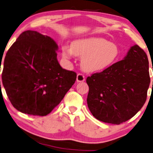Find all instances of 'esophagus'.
<instances>
[{
	"instance_id": "esophagus-1",
	"label": "esophagus",
	"mask_w": 153,
	"mask_h": 153,
	"mask_svg": "<svg viewBox=\"0 0 153 153\" xmlns=\"http://www.w3.org/2000/svg\"><path fill=\"white\" fill-rule=\"evenodd\" d=\"M85 78L84 75L82 74H77V76H76V81L77 82H83L85 81Z\"/></svg>"
}]
</instances>
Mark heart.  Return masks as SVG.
Returning <instances> with one entry per match:
<instances>
[{
	"label": "heart",
	"instance_id": "heart-1",
	"mask_svg": "<svg viewBox=\"0 0 153 153\" xmlns=\"http://www.w3.org/2000/svg\"><path fill=\"white\" fill-rule=\"evenodd\" d=\"M119 54L116 44L96 37L76 39L72 42L70 48L68 46L62 48V55L66 59H71L74 55L81 57V66L88 72L106 68L116 62Z\"/></svg>",
	"mask_w": 153,
	"mask_h": 153
}]
</instances>
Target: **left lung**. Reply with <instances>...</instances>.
<instances>
[{"label":"left lung","mask_w":153,"mask_h":153,"mask_svg":"<svg viewBox=\"0 0 153 153\" xmlns=\"http://www.w3.org/2000/svg\"><path fill=\"white\" fill-rule=\"evenodd\" d=\"M149 59L139 46L129 49L124 59L88 76L87 102L94 117L120 124L142 109L150 82Z\"/></svg>","instance_id":"obj_1"}]
</instances>
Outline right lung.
Wrapping results in <instances>:
<instances>
[{"instance_id":"1","label":"right lung","mask_w":153,"mask_h":153,"mask_svg":"<svg viewBox=\"0 0 153 153\" xmlns=\"http://www.w3.org/2000/svg\"><path fill=\"white\" fill-rule=\"evenodd\" d=\"M58 49L51 37L29 30L22 33L8 50L2 81L18 111L46 116L74 85L76 74L61 67Z\"/></svg>"}]
</instances>
